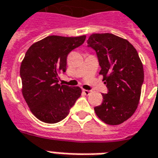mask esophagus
I'll use <instances>...</instances> for the list:
<instances>
[{"instance_id":"esophagus-1","label":"esophagus","mask_w":158,"mask_h":158,"mask_svg":"<svg viewBox=\"0 0 158 158\" xmlns=\"http://www.w3.org/2000/svg\"><path fill=\"white\" fill-rule=\"evenodd\" d=\"M82 92H83L85 95H86V96H88V95L91 93V91H88V90H85V89H83V90H82Z\"/></svg>"}]
</instances>
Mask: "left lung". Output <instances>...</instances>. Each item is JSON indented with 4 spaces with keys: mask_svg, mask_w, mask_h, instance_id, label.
Here are the masks:
<instances>
[{
    "mask_svg": "<svg viewBox=\"0 0 158 158\" xmlns=\"http://www.w3.org/2000/svg\"><path fill=\"white\" fill-rule=\"evenodd\" d=\"M88 47L97 52L104 83L108 89L102 94L96 114L108 125H119L137 110L144 81L142 61L127 40L111 33H95L89 36Z\"/></svg>",
    "mask_w": 158,
    "mask_h": 158,
    "instance_id": "left-lung-1",
    "label": "left lung"
}]
</instances>
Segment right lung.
Returning <instances> with one entry per match:
<instances>
[{
    "label": "right lung",
    "mask_w": 158,
    "mask_h": 158,
    "mask_svg": "<svg viewBox=\"0 0 158 158\" xmlns=\"http://www.w3.org/2000/svg\"><path fill=\"white\" fill-rule=\"evenodd\" d=\"M85 40L86 35H49L27 50L20 68L21 92L32 114L41 122L52 124L63 120L80 97L79 86L58 81L59 75L66 72L68 54Z\"/></svg>",
    "instance_id": "1"
}]
</instances>
